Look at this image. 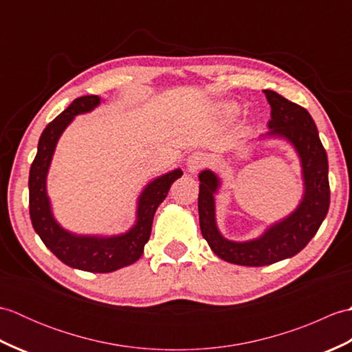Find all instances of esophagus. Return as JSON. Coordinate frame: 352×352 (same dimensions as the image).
Wrapping results in <instances>:
<instances>
[{
    "label": "esophagus",
    "instance_id": "obj_1",
    "mask_svg": "<svg viewBox=\"0 0 352 352\" xmlns=\"http://www.w3.org/2000/svg\"><path fill=\"white\" fill-rule=\"evenodd\" d=\"M207 164V157L204 153H193L188 159V170L195 174L199 169H203Z\"/></svg>",
    "mask_w": 352,
    "mask_h": 352
}]
</instances>
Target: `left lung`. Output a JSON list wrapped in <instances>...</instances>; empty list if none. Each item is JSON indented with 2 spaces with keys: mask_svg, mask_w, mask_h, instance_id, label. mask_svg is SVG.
Masks as SVG:
<instances>
[{
  "mask_svg": "<svg viewBox=\"0 0 352 352\" xmlns=\"http://www.w3.org/2000/svg\"><path fill=\"white\" fill-rule=\"evenodd\" d=\"M271 106L269 136H283L295 145L301 157L305 193L300 207L289 218L275 223L260 239L251 242H231L216 228L213 193L219 180L212 170H203L199 178L198 212L203 237L216 256L242 266H266L294 257L318 233L330 207L327 151L319 139L313 118L304 107L274 91H263Z\"/></svg>",
  "mask_w": 352,
  "mask_h": 352,
  "instance_id": "1",
  "label": "left lung"
}]
</instances>
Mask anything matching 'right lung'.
<instances>
[{"instance_id": "1", "label": "right lung", "mask_w": 352, "mask_h": 352, "mask_svg": "<svg viewBox=\"0 0 352 352\" xmlns=\"http://www.w3.org/2000/svg\"><path fill=\"white\" fill-rule=\"evenodd\" d=\"M100 104V96L86 95L74 100L71 106L51 121L37 145V154L30 168V219L45 246L65 265L87 272H113L129 266L144 252V246L151 236L153 218L157 207L168 197L170 184L183 175L180 169L172 170L151 182L139 199L138 222L129 233L115 237H81L72 236L58 227L50 210V201L45 190V178L58 138L74 116L92 110Z\"/></svg>"}]
</instances>
